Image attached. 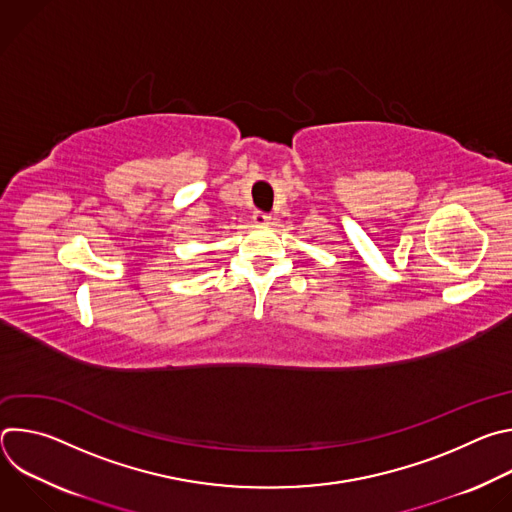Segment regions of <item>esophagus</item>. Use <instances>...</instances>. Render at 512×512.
<instances>
[{"mask_svg": "<svg viewBox=\"0 0 512 512\" xmlns=\"http://www.w3.org/2000/svg\"><path fill=\"white\" fill-rule=\"evenodd\" d=\"M269 214L267 212H263V210H255L253 212V223L257 225V227H263V225H267L269 223Z\"/></svg>", "mask_w": 512, "mask_h": 512, "instance_id": "34e87169", "label": "esophagus"}]
</instances>
